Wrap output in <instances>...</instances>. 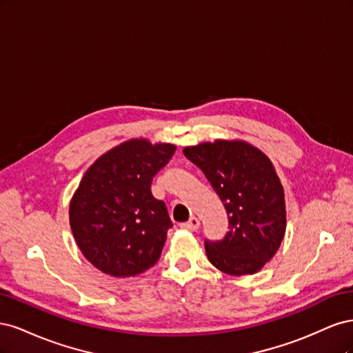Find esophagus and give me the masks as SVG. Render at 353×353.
I'll return each mask as SVG.
<instances>
[{
  "instance_id": "34e87169",
  "label": "esophagus",
  "mask_w": 353,
  "mask_h": 353,
  "mask_svg": "<svg viewBox=\"0 0 353 353\" xmlns=\"http://www.w3.org/2000/svg\"><path fill=\"white\" fill-rule=\"evenodd\" d=\"M181 227L185 228V230H190V231H196V230H199V227H200V221H199L196 216H191V218H190L187 222H184Z\"/></svg>"
}]
</instances>
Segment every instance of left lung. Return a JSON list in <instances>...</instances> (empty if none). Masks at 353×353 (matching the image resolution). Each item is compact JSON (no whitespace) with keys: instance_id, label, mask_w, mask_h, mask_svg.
Listing matches in <instances>:
<instances>
[{"instance_id":"left-lung-1","label":"left lung","mask_w":353,"mask_h":353,"mask_svg":"<svg viewBox=\"0 0 353 353\" xmlns=\"http://www.w3.org/2000/svg\"><path fill=\"white\" fill-rule=\"evenodd\" d=\"M183 152L201 169L228 215L225 237L205 240L208 259L228 275L258 272L285 232L284 191L271 160L243 141L216 140Z\"/></svg>"}]
</instances>
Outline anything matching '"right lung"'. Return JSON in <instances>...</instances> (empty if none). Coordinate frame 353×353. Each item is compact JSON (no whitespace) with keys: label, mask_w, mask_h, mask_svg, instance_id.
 Returning <instances> with one entry per match:
<instances>
[{"label":"right lung","mask_w":353,"mask_h":353,"mask_svg":"<svg viewBox=\"0 0 353 353\" xmlns=\"http://www.w3.org/2000/svg\"><path fill=\"white\" fill-rule=\"evenodd\" d=\"M176 147L131 140L112 148L85 172L70 201V228L81 252L112 276H134L162 253L168 209L152 194V181Z\"/></svg>","instance_id":"right-lung-1"}]
</instances>
